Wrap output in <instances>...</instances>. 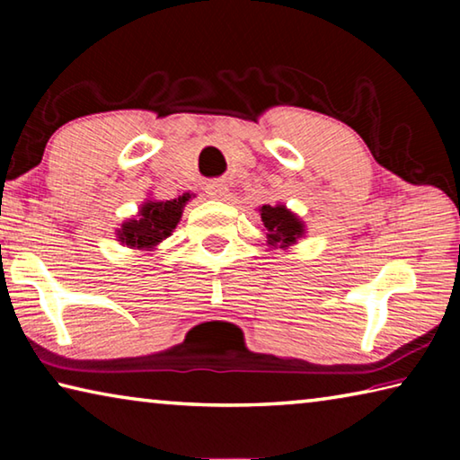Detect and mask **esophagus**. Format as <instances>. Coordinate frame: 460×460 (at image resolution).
Segmentation results:
<instances>
[{"label": "esophagus", "instance_id": "obj_1", "mask_svg": "<svg viewBox=\"0 0 460 460\" xmlns=\"http://www.w3.org/2000/svg\"><path fill=\"white\" fill-rule=\"evenodd\" d=\"M227 192H229V186L225 184V182H211V184H207V194L211 199H215V200H221V199H225L227 197Z\"/></svg>", "mask_w": 460, "mask_h": 460}]
</instances>
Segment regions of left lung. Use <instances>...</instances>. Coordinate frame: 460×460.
Listing matches in <instances>:
<instances>
[{
  "mask_svg": "<svg viewBox=\"0 0 460 460\" xmlns=\"http://www.w3.org/2000/svg\"><path fill=\"white\" fill-rule=\"evenodd\" d=\"M263 227H266L268 245L271 249H290L305 237L306 225L286 205H263L258 208Z\"/></svg>",
  "mask_w": 460,
  "mask_h": 460,
  "instance_id": "obj_1",
  "label": "left lung"
}]
</instances>
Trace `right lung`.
Listing matches in <instances>:
<instances>
[{
	"label": "right lung",
	"mask_w": 460,
	"mask_h": 460,
	"mask_svg": "<svg viewBox=\"0 0 460 460\" xmlns=\"http://www.w3.org/2000/svg\"><path fill=\"white\" fill-rule=\"evenodd\" d=\"M194 194L184 192L182 197L170 200L146 199L136 217L123 221L118 229V241L129 249L154 252L166 237L172 235L176 225L181 223L186 202Z\"/></svg>",
	"instance_id": "1"
}]
</instances>
